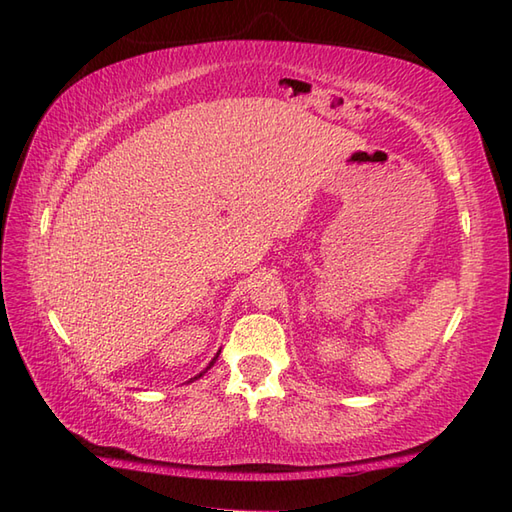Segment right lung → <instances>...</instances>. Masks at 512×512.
Segmentation results:
<instances>
[{
    "mask_svg": "<svg viewBox=\"0 0 512 512\" xmlns=\"http://www.w3.org/2000/svg\"><path fill=\"white\" fill-rule=\"evenodd\" d=\"M217 356H220V352H217V354H215V356H213V361H211V363H209V367H206V369H211V367H213V363H215V361H217ZM206 369H204V372H200V374H198V376H195V378H191V380H198V378H200V376H202V374H206ZM191 380H189V383H191Z\"/></svg>",
    "mask_w": 512,
    "mask_h": 512,
    "instance_id": "obj_1",
    "label": "right lung"
}]
</instances>
